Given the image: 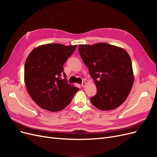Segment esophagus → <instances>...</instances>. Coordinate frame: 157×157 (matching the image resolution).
Returning <instances> with one entry per match:
<instances>
[{"label":"esophagus","instance_id":"obj_1","mask_svg":"<svg viewBox=\"0 0 157 157\" xmlns=\"http://www.w3.org/2000/svg\"><path fill=\"white\" fill-rule=\"evenodd\" d=\"M81 86L83 87V88H84L85 86H86V82H83L82 83V84H81Z\"/></svg>","mask_w":157,"mask_h":157}]
</instances>
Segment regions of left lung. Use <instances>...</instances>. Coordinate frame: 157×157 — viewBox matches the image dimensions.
<instances>
[{
	"label": "left lung",
	"instance_id": "left-lung-1",
	"mask_svg": "<svg viewBox=\"0 0 157 157\" xmlns=\"http://www.w3.org/2000/svg\"><path fill=\"white\" fill-rule=\"evenodd\" d=\"M78 51L97 87L90 98L94 106L113 110L123 103L134 83L130 57L123 48L107 43L80 44Z\"/></svg>",
	"mask_w": 157,
	"mask_h": 157
}]
</instances>
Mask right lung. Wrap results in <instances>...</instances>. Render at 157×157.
Returning <instances> with one entry per match:
<instances>
[{
	"label": "right lung",
	"mask_w": 157,
	"mask_h": 157,
	"mask_svg": "<svg viewBox=\"0 0 157 157\" xmlns=\"http://www.w3.org/2000/svg\"><path fill=\"white\" fill-rule=\"evenodd\" d=\"M77 46L58 43L41 45L27 58L25 86L33 100L42 109L53 112L62 110L79 90L67 82L63 67ZM63 74L65 78L61 79Z\"/></svg>",
	"instance_id": "right-lung-1"
}]
</instances>
